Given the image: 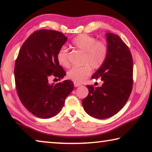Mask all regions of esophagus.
<instances>
[{"label":"esophagus","mask_w":152,"mask_h":152,"mask_svg":"<svg viewBox=\"0 0 152 152\" xmlns=\"http://www.w3.org/2000/svg\"><path fill=\"white\" fill-rule=\"evenodd\" d=\"M74 85L75 87H78L79 86H81V84L78 83V82H74Z\"/></svg>","instance_id":"34e87169"}]
</instances>
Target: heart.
Wrapping results in <instances>:
<instances>
[{
	"label": "heart",
	"mask_w": 152,
	"mask_h": 152,
	"mask_svg": "<svg viewBox=\"0 0 152 152\" xmlns=\"http://www.w3.org/2000/svg\"><path fill=\"white\" fill-rule=\"evenodd\" d=\"M72 43L74 48L85 52L84 62L88 64L71 68L67 72V76L75 82H82L91 74L90 65L92 68H99L104 64L107 57L108 47L104 42L96 41V38L86 34L76 36ZM57 60L58 63L64 68L70 66L68 51L66 47H61L59 50Z\"/></svg>",
	"instance_id": "obj_1"
}]
</instances>
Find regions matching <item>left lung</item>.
<instances>
[{
	"label": "left lung",
	"instance_id": "obj_1",
	"mask_svg": "<svg viewBox=\"0 0 152 152\" xmlns=\"http://www.w3.org/2000/svg\"><path fill=\"white\" fill-rule=\"evenodd\" d=\"M108 54L92 76L101 78V87L87 85L88 94L82 106L90 116L102 119L113 116L125 106L133 87V59L127 45L117 35L107 33Z\"/></svg>",
	"mask_w": 152,
	"mask_h": 152
}]
</instances>
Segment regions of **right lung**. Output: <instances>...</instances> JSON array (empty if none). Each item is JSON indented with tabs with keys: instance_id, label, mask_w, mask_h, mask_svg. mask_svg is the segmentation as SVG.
Listing matches in <instances>:
<instances>
[{
	"instance_id": "1",
	"label": "right lung",
	"mask_w": 152,
	"mask_h": 152,
	"mask_svg": "<svg viewBox=\"0 0 152 152\" xmlns=\"http://www.w3.org/2000/svg\"><path fill=\"white\" fill-rule=\"evenodd\" d=\"M67 39L57 31L38 30L24 42L15 61V85L20 101L31 113L42 119L58 115L74 89L69 80L57 84L48 81L51 76L60 80L66 75L57 53Z\"/></svg>"
}]
</instances>
